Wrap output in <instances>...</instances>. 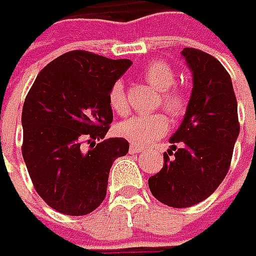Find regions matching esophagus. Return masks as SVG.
Returning a JSON list of instances; mask_svg holds the SVG:
<instances>
[{"label": "esophagus", "instance_id": "obj_1", "mask_svg": "<svg viewBox=\"0 0 256 256\" xmlns=\"http://www.w3.org/2000/svg\"><path fill=\"white\" fill-rule=\"evenodd\" d=\"M128 152H130V154H140V152H143V148L136 146V144H132V146L128 148Z\"/></svg>", "mask_w": 256, "mask_h": 256}]
</instances>
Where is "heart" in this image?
Here are the masks:
<instances>
[{
	"instance_id": "heart-1",
	"label": "heart",
	"mask_w": 256,
	"mask_h": 256,
	"mask_svg": "<svg viewBox=\"0 0 256 256\" xmlns=\"http://www.w3.org/2000/svg\"><path fill=\"white\" fill-rule=\"evenodd\" d=\"M143 76L146 82L160 92V106L172 117H178L186 112L187 101L180 91L172 90L175 85V72L168 64L162 60L150 62L144 69ZM108 101L112 108L117 114L123 116L128 112L126 91L122 81L113 84L108 92ZM166 130L168 120L164 114L159 113L133 116L117 124V133L122 138L139 146H148L155 142L166 133Z\"/></svg>"
}]
</instances>
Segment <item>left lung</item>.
<instances>
[{
    "mask_svg": "<svg viewBox=\"0 0 256 256\" xmlns=\"http://www.w3.org/2000/svg\"><path fill=\"white\" fill-rule=\"evenodd\" d=\"M181 56L192 74V91L184 120L170 139L172 146L164 154V166L148 181L155 198L176 208L202 203L216 191L239 136L238 102L228 70L198 49L186 48Z\"/></svg>",
    "mask_w": 256,
    "mask_h": 256,
    "instance_id": "8db88e82",
    "label": "left lung"
}]
</instances>
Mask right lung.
Instances as JSON below:
<instances>
[{"instance_id":"right-lung-1","label":"right lung","mask_w":256,"mask_h":256,"mask_svg":"<svg viewBox=\"0 0 256 256\" xmlns=\"http://www.w3.org/2000/svg\"><path fill=\"white\" fill-rule=\"evenodd\" d=\"M132 66L85 50L56 58L40 70L23 106V158L38 196L59 213L84 216L107 194L114 159L128 152L123 138L104 139L113 122L108 92Z\"/></svg>"}]
</instances>
